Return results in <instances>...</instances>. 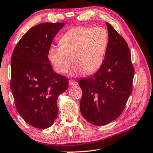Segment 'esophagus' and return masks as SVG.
Returning <instances> with one entry per match:
<instances>
[{"instance_id": "34e87169", "label": "esophagus", "mask_w": 153, "mask_h": 153, "mask_svg": "<svg viewBox=\"0 0 153 153\" xmlns=\"http://www.w3.org/2000/svg\"><path fill=\"white\" fill-rule=\"evenodd\" d=\"M69 85L71 87H73V86L77 85V82L76 80H73V79H71L69 80Z\"/></svg>"}]
</instances>
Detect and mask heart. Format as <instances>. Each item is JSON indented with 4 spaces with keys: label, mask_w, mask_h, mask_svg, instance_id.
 I'll use <instances>...</instances> for the list:
<instances>
[{
    "label": "heart",
    "mask_w": 153,
    "mask_h": 153,
    "mask_svg": "<svg viewBox=\"0 0 153 153\" xmlns=\"http://www.w3.org/2000/svg\"><path fill=\"white\" fill-rule=\"evenodd\" d=\"M59 44L60 46H51L48 51V60L56 72H67L73 58L75 64L70 75L92 74L97 71L104 62L109 36L102 27H76L61 36Z\"/></svg>",
    "instance_id": "b5f03b06"
}]
</instances>
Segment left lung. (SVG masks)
<instances>
[{"label":"left lung","instance_id":"left-lung-1","mask_svg":"<svg viewBox=\"0 0 153 153\" xmlns=\"http://www.w3.org/2000/svg\"><path fill=\"white\" fill-rule=\"evenodd\" d=\"M109 44L104 62L95 74L81 79L80 111L94 126H105L117 119L124 110L132 91L134 69L128 44L106 23Z\"/></svg>","mask_w":153,"mask_h":153}]
</instances>
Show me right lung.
<instances>
[{
  "mask_svg": "<svg viewBox=\"0 0 153 153\" xmlns=\"http://www.w3.org/2000/svg\"><path fill=\"white\" fill-rule=\"evenodd\" d=\"M64 23L33 26L15 46L11 59V89L15 106L27 123L51 127L58 115L57 98L67 89L66 77L53 71L48 51Z\"/></svg>",
  "mask_w": 153,
  "mask_h": 153,
  "instance_id": "1",
  "label": "right lung"
}]
</instances>
